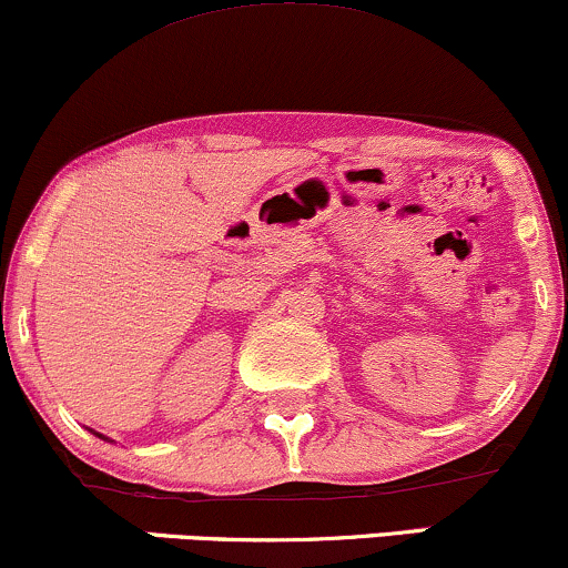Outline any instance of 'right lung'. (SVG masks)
Instances as JSON below:
<instances>
[{
	"mask_svg": "<svg viewBox=\"0 0 568 568\" xmlns=\"http://www.w3.org/2000/svg\"><path fill=\"white\" fill-rule=\"evenodd\" d=\"M97 434V437H100V439H108V437H104V434H100V432H94ZM108 443H113V439H108Z\"/></svg>",
	"mask_w": 568,
	"mask_h": 568,
	"instance_id": "1",
	"label": "right lung"
}]
</instances>
